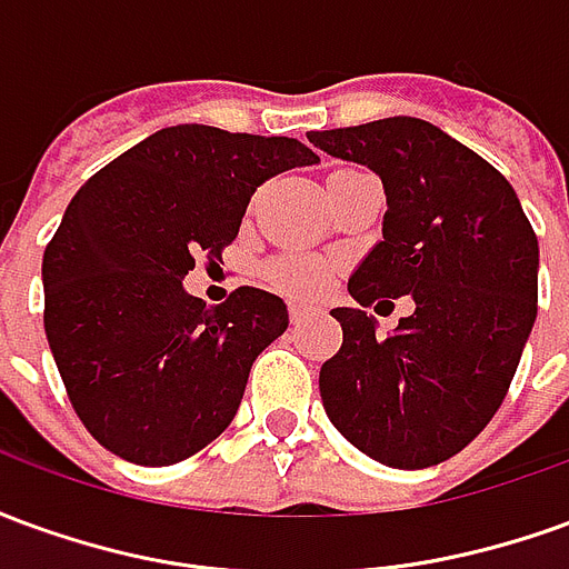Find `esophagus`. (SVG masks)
I'll return each mask as SVG.
<instances>
[{
    "mask_svg": "<svg viewBox=\"0 0 569 569\" xmlns=\"http://www.w3.org/2000/svg\"><path fill=\"white\" fill-rule=\"evenodd\" d=\"M320 313V308L317 305H305V301H289V320L296 322H305L310 320V317H317Z\"/></svg>",
    "mask_w": 569,
    "mask_h": 569,
    "instance_id": "obj_1",
    "label": "esophagus"
}]
</instances>
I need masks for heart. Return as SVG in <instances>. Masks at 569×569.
I'll use <instances>...</instances> for the list:
<instances>
[{
    "instance_id": "1",
    "label": "heart",
    "mask_w": 569,
    "mask_h": 569,
    "mask_svg": "<svg viewBox=\"0 0 569 569\" xmlns=\"http://www.w3.org/2000/svg\"><path fill=\"white\" fill-rule=\"evenodd\" d=\"M264 277L271 280V286L283 289L289 296L310 298L326 292V286L332 280V264L317 256H305V252H283L268 261Z\"/></svg>"
}]
</instances>
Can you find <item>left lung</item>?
Segmentation results:
<instances>
[{"mask_svg":"<svg viewBox=\"0 0 569 569\" xmlns=\"http://www.w3.org/2000/svg\"><path fill=\"white\" fill-rule=\"evenodd\" d=\"M332 158L381 176L383 240L335 308L341 350L320 369L335 429L371 460L427 469L497 415L537 320L539 243L506 176L420 118L310 130ZM411 295L416 313L378 339L365 308Z\"/></svg>","mask_w":569,"mask_h":569,"instance_id":"left-lung-1","label":"left lung"}]
</instances>
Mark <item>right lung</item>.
Instances as JSON below:
<instances>
[{"instance_id": "add662e5", "label": "right lung", "mask_w": 569, "mask_h": 569, "mask_svg": "<svg viewBox=\"0 0 569 569\" xmlns=\"http://www.w3.org/2000/svg\"><path fill=\"white\" fill-rule=\"evenodd\" d=\"M320 158L289 137L176 124L93 173L42 259L44 335L93 439L140 466L186 460L234 420L252 362L289 326L256 286L224 305L182 289L222 259L256 188Z\"/></svg>"}]
</instances>
